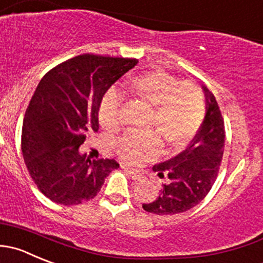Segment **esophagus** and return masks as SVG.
Segmentation results:
<instances>
[{
	"instance_id": "1",
	"label": "esophagus",
	"mask_w": 263,
	"mask_h": 263,
	"mask_svg": "<svg viewBox=\"0 0 263 263\" xmlns=\"http://www.w3.org/2000/svg\"><path fill=\"white\" fill-rule=\"evenodd\" d=\"M122 168H124V171H126L127 173H128L129 175V177L132 178V180H135V181H141L142 178V175H140L139 172H136V171L135 170H131V168H128V167H126V165H122Z\"/></svg>"
}]
</instances>
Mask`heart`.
<instances>
[{"mask_svg": "<svg viewBox=\"0 0 263 263\" xmlns=\"http://www.w3.org/2000/svg\"><path fill=\"white\" fill-rule=\"evenodd\" d=\"M126 91L154 108L150 127L171 150L185 149L199 131L204 118V98L195 83L178 82L163 72H146L128 78ZM98 116L104 127L117 128L121 123V98L116 92L106 93ZM157 135L127 134L118 140L117 150L127 163L139 164L158 154L160 139Z\"/></svg>", "mask_w": 263, "mask_h": 263, "instance_id": "heart-1", "label": "heart"}]
</instances>
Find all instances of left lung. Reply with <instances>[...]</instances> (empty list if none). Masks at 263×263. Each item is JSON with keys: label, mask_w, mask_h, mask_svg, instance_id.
<instances>
[{"label": "left lung", "mask_w": 263, "mask_h": 263, "mask_svg": "<svg viewBox=\"0 0 263 263\" xmlns=\"http://www.w3.org/2000/svg\"><path fill=\"white\" fill-rule=\"evenodd\" d=\"M205 114L199 132L183 152L153 167L167 178L152 203H142L146 212L171 216L186 212L204 199L215 183L225 150V124L215 95L202 85Z\"/></svg>", "instance_id": "8db88e82"}]
</instances>
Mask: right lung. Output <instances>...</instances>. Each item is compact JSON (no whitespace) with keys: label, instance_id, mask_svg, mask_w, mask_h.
Returning a JSON list of instances; mask_svg holds the SVG:
<instances>
[{"label":"right lung","instance_id":"right-lung-1","mask_svg":"<svg viewBox=\"0 0 263 263\" xmlns=\"http://www.w3.org/2000/svg\"><path fill=\"white\" fill-rule=\"evenodd\" d=\"M139 60L85 53L51 69L25 111L22 152L41 193L52 202L76 205L93 199L114 159L91 160L80 152L88 131L99 129L106 91Z\"/></svg>","mask_w":263,"mask_h":263}]
</instances>
